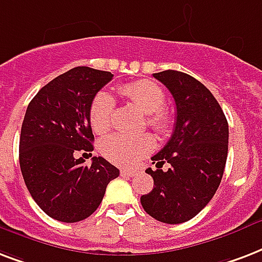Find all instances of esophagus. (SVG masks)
Masks as SVG:
<instances>
[{"label": "esophagus", "mask_w": 262, "mask_h": 262, "mask_svg": "<svg viewBox=\"0 0 262 262\" xmlns=\"http://www.w3.org/2000/svg\"><path fill=\"white\" fill-rule=\"evenodd\" d=\"M136 174H137V170H135V169H122L121 170V176H123V177H133Z\"/></svg>", "instance_id": "esophagus-1"}]
</instances>
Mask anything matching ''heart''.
I'll return each instance as SVG.
<instances>
[{
  "label": "heart",
  "mask_w": 262,
  "mask_h": 262,
  "mask_svg": "<svg viewBox=\"0 0 262 262\" xmlns=\"http://www.w3.org/2000/svg\"><path fill=\"white\" fill-rule=\"evenodd\" d=\"M121 95L137 105L144 113L145 125L157 135L166 136L173 127L174 115L170 110L163 107L165 93L157 83L145 79L125 83L119 88ZM113 96L100 92L93 97L89 108V122L92 130L97 135H105L111 129L114 113ZM154 139L149 135L125 136L113 135L100 141V154L117 165H133L140 158L145 157L154 149Z\"/></svg>",
  "instance_id": "b5f03b06"
}]
</instances>
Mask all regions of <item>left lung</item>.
I'll list each match as a JSON object with an SVG mask.
<instances>
[{
	"label": "left lung",
	"instance_id": "left-lung-1",
	"mask_svg": "<svg viewBox=\"0 0 262 262\" xmlns=\"http://www.w3.org/2000/svg\"><path fill=\"white\" fill-rule=\"evenodd\" d=\"M169 89L176 103V123L170 140L151 159L157 170L152 191L140 198L151 217L180 224L210 202L219 188L228 155V122L219 101L203 83L188 74L166 70L154 74ZM163 163L169 169L162 171Z\"/></svg>",
	"mask_w": 262,
	"mask_h": 262
}]
</instances>
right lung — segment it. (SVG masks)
<instances>
[{"mask_svg":"<svg viewBox=\"0 0 262 262\" xmlns=\"http://www.w3.org/2000/svg\"><path fill=\"white\" fill-rule=\"evenodd\" d=\"M108 71L75 67L34 96L19 141L20 170L26 187L49 217L78 223L93 214L119 170L104 158L86 166L77 152L93 151L89 108L96 93L113 79Z\"/></svg>","mask_w":262,"mask_h":262,"instance_id":"right-lung-1","label":"right lung"}]
</instances>
